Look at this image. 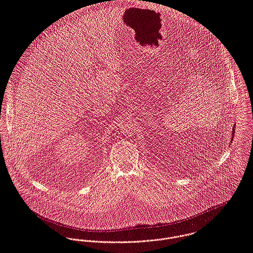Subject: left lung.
<instances>
[{
    "label": "left lung",
    "instance_id": "left-lung-1",
    "mask_svg": "<svg viewBox=\"0 0 253 253\" xmlns=\"http://www.w3.org/2000/svg\"><path fill=\"white\" fill-rule=\"evenodd\" d=\"M234 126H236V125H234ZM235 130H236V126H234V127H233V131H232V139H231V140H233V139H234V135H235Z\"/></svg>",
    "mask_w": 253,
    "mask_h": 253
}]
</instances>
